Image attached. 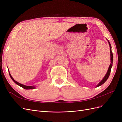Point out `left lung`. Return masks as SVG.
I'll return each mask as SVG.
<instances>
[{
	"instance_id": "obj_1",
	"label": "left lung",
	"mask_w": 122,
	"mask_h": 122,
	"mask_svg": "<svg viewBox=\"0 0 122 122\" xmlns=\"http://www.w3.org/2000/svg\"><path fill=\"white\" fill-rule=\"evenodd\" d=\"M108 43H109V46H110V60H111V63H110V65L109 66V68H108V70L107 71V72L106 74L105 75V77H104V78H103L101 81L100 82L98 85L97 87L98 86H101V85H102L103 83H104L107 80V79L108 78V77L109 76V75H110V71H111V69H112V61H113V54H112V46H111V45H110V44L109 42V41H108Z\"/></svg>"
}]
</instances>
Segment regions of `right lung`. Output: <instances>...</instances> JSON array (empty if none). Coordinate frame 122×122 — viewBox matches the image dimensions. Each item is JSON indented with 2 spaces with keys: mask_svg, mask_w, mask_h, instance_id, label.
I'll list each match as a JSON object with an SVG mask.
<instances>
[{
  "mask_svg": "<svg viewBox=\"0 0 122 122\" xmlns=\"http://www.w3.org/2000/svg\"><path fill=\"white\" fill-rule=\"evenodd\" d=\"M9 75H10V77L11 79L13 80V81L15 83H16L17 85H18V86H21L22 87H23V88H24V89H26V90H30V89H31L32 90V89H34V88H35V86H25V85H23L22 84H21V83H20L19 82H18L17 81H15L13 79V78L12 77V76H11L10 72H9Z\"/></svg>",
  "mask_w": 122,
  "mask_h": 122,
  "instance_id": "add662e5",
  "label": "right lung"
}]
</instances>
